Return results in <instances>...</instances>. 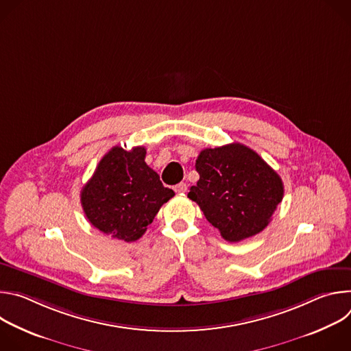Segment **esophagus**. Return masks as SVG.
<instances>
[{
	"label": "esophagus",
	"instance_id": "1",
	"mask_svg": "<svg viewBox=\"0 0 351 351\" xmlns=\"http://www.w3.org/2000/svg\"><path fill=\"white\" fill-rule=\"evenodd\" d=\"M186 190H187V184L184 182H182V183L175 186V191L176 193H186Z\"/></svg>",
	"mask_w": 351,
	"mask_h": 351
}]
</instances>
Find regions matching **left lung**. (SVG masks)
Segmentation results:
<instances>
[{
    "mask_svg": "<svg viewBox=\"0 0 351 351\" xmlns=\"http://www.w3.org/2000/svg\"><path fill=\"white\" fill-rule=\"evenodd\" d=\"M195 171L199 179L187 197L230 243L263 232L283 198L280 176L240 143L204 148Z\"/></svg>",
    "mask_w": 351,
    "mask_h": 351,
    "instance_id": "1",
    "label": "left lung"
}]
</instances>
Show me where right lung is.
Instances as JSON below:
<instances>
[{"label":"right lung","instance_id":"right-lung-1","mask_svg":"<svg viewBox=\"0 0 351 351\" xmlns=\"http://www.w3.org/2000/svg\"><path fill=\"white\" fill-rule=\"evenodd\" d=\"M144 158V147L130 152L112 147L80 191V203L90 223L128 243L140 239L162 204L175 195Z\"/></svg>","mask_w":351,"mask_h":351}]
</instances>
